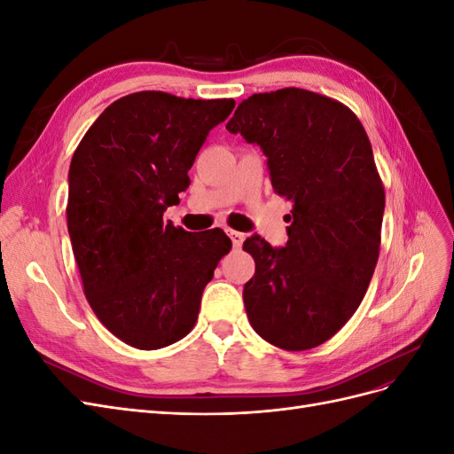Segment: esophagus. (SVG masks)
Listing matches in <instances>:
<instances>
[{"mask_svg":"<svg viewBox=\"0 0 454 454\" xmlns=\"http://www.w3.org/2000/svg\"><path fill=\"white\" fill-rule=\"evenodd\" d=\"M227 235H229V239L232 240V246H235V248H240V246H242V242H244V239H246V235H244V232H239V231H232V229H229V231H227Z\"/></svg>","mask_w":454,"mask_h":454,"instance_id":"34e87169","label":"esophagus"}]
</instances>
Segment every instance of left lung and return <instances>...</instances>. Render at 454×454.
<instances>
[{"label":"left lung","mask_w":454,"mask_h":454,"mask_svg":"<svg viewBox=\"0 0 454 454\" xmlns=\"http://www.w3.org/2000/svg\"><path fill=\"white\" fill-rule=\"evenodd\" d=\"M225 129L263 149L274 193L294 202L284 248L244 242L255 261L246 314L274 347H318L360 307L380 252L384 187L365 129L345 104L295 87L252 94Z\"/></svg>","instance_id":"obj_1"}]
</instances>
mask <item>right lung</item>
<instances>
[{"label": "right lung", "instance_id": "add662e5", "mask_svg": "<svg viewBox=\"0 0 454 454\" xmlns=\"http://www.w3.org/2000/svg\"><path fill=\"white\" fill-rule=\"evenodd\" d=\"M232 98L193 100L142 90L115 100L70 164L67 232L90 309L109 332L157 350L195 327L200 297L231 250L222 229L193 235L162 222Z\"/></svg>", "mask_w": 454, "mask_h": 454}]
</instances>
